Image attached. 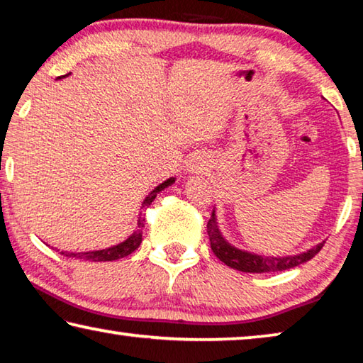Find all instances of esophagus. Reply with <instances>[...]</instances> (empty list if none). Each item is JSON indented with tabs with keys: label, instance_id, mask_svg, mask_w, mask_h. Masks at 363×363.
<instances>
[{
	"label": "esophagus",
	"instance_id": "obj_1",
	"mask_svg": "<svg viewBox=\"0 0 363 363\" xmlns=\"http://www.w3.org/2000/svg\"><path fill=\"white\" fill-rule=\"evenodd\" d=\"M208 167H210V163H208V158L205 155H196L192 158V168L195 171H199V173L206 169Z\"/></svg>",
	"mask_w": 363,
	"mask_h": 363
}]
</instances>
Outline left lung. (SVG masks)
<instances>
[{
    "label": "left lung",
    "instance_id": "obj_1",
    "mask_svg": "<svg viewBox=\"0 0 363 363\" xmlns=\"http://www.w3.org/2000/svg\"><path fill=\"white\" fill-rule=\"evenodd\" d=\"M208 237H210V245L213 253L216 255L225 266H229L240 272H250V274H269V272H280V270H286L291 267H296L299 264H304L311 261L318 251L322 250L323 243L317 245L306 253H301L296 256H286V257H270V256H261L253 255L248 251L237 250L235 247L227 243L224 237L220 235L218 229L216 218H214V210L211 213V218L206 224Z\"/></svg>",
    "mask_w": 363,
    "mask_h": 363
}]
</instances>
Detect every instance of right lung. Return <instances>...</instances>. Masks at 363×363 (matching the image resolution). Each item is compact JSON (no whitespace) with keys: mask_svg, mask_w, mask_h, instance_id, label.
<instances>
[{"mask_svg":"<svg viewBox=\"0 0 363 363\" xmlns=\"http://www.w3.org/2000/svg\"><path fill=\"white\" fill-rule=\"evenodd\" d=\"M174 182V177H171V179L164 181L163 184H160L158 187H155L152 190V192L145 196L143 208L149 206L153 200H155L157 194L160 190H163L164 187L171 186V184ZM143 227H144V219L139 218L138 220V229L136 232L133 233V235L128 238L120 245H116V247L112 248H107V250H101V251H88V253H67V251H62L60 255H64L67 257H78V259H84V261H115V259H120V257H125L128 255H131L134 250L139 248L140 242H143Z\"/></svg>","mask_w":363,"mask_h":363,"instance_id":"1","label":"right lung"}]
</instances>
